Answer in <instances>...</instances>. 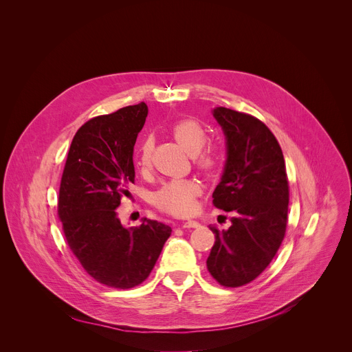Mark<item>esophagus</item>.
<instances>
[{
  "label": "esophagus",
  "mask_w": 352,
  "mask_h": 352,
  "mask_svg": "<svg viewBox=\"0 0 352 352\" xmlns=\"http://www.w3.org/2000/svg\"><path fill=\"white\" fill-rule=\"evenodd\" d=\"M200 224L195 220H186L182 223V228H197Z\"/></svg>",
  "instance_id": "esophagus-1"
}]
</instances>
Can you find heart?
<instances>
[{
    "instance_id": "heart-1",
    "label": "heart",
    "mask_w": 352,
    "mask_h": 352,
    "mask_svg": "<svg viewBox=\"0 0 352 352\" xmlns=\"http://www.w3.org/2000/svg\"><path fill=\"white\" fill-rule=\"evenodd\" d=\"M174 139L189 155H193L195 166L206 175H214L221 167V157L213 148H204L208 142L205 128L193 118L178 120L170 126ZM153 140L144 138L138 147L136 164L142 173L152 166ZM202 192V186L193 178L171 179L163 184L153 196V204L162 212L186 216L195 208V199Z\"/></svg>"
}]
</instances>
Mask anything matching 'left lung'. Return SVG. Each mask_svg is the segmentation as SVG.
Returning <instances> with one entry per match:
<instances>
[{
    "mask_svg": "<svg viewBox=\"0 0 352 352\" xmlns=\"http://www.w3.org/2000/svg\"><path fill=\"white\" fill-rule=\"evenodd\" d=\"M213 116L227 136V163L213 205L231 212V227L219 232L208 270L223 287H242L270 265L288 223L289 186L281 147L259 118L226 107Z\"/></svg>",
    "mask_w": 352,
    "mask_h": 352,
    "instance_id": "1",
    "label": "left lung"
}]
</instances>
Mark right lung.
Wrapping results in <instances>:
<instances>
[{
	"label": "right lung",
	"instance_id": "right-lung-1",
	"mask_svg": "<svg viewBox=\"0 0 352 352\" xmlns=\"http://www.w3.org/2000/svg\"><path fill=\"white\" fill-rule=\"evenodd\" d=\"M146 117L147 106L139 103L85 122L72 139L60 185L58 219L72 254L90 277L120 289L148 277L173 231L146 219L125 228L117 216L135 182L133 146Z\"/></svg>",
	"mask_w": 352,
	"mask_h": 352
}]
</instances>
